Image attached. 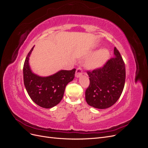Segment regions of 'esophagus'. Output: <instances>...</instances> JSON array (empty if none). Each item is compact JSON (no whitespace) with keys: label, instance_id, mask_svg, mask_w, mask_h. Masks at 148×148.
<instances>
[{"label":"esophagus","instance_id":"1","mask_svg":"<svg viewBox=\"0 0 148 148\" xmlns=\"http://www.w3.org/2000/svg\"><path fill=\"white\" fill-rule=\"evenodd\" d=\"M82 75H83V70L81 67H78V68L77 69V71H76L75 77L77 78H79L81 77Z\"/></svg>","mask_w":148,"mask_h":148}]
</instances>
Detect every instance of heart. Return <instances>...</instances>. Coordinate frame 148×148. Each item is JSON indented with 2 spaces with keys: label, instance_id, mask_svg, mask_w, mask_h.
<instances>
[{
  "label": "heart",
  "instance_id": "b5f03b06",
  "mask_svg": "<svg viewBox=\"0 0 148 148\" xmlns=\"http://www.w3.org/2000/svg\"><path fill=\"white\" fill-rule=\"evenodd\" d=\"M109 57V52L107 49H98L89 58L86 65L89 68L97 69L104 65Z\"/></svg>",
  "mask_w": 148,
  "mask_h": 148
}]
</instances>
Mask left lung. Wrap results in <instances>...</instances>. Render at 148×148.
I'll return each mask as SVG.
<instances>
[{
	"mask_svg": "<svg viewBox=\"0 0 148 148\" xmlns=\"http://www.w3.org/2000/svg\"><path fill=\"white\" fill-rule=\"evenodd\" d=\"M114 57L100 69L88 71L89 87L85 92L88 104L104 109L113 106L122 95L125 82V65L119 51L114 47Z\"/></svg>",
	"mask_w": 148,
	"mask_h": 148,
	"instance_id": "left-lung-1",
	"label": "left lung"
}]
</instances>
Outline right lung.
Returning <instances> with one entry per match:
<instances>
[{"label":"right lung","mask_w":148,"mask_h":148,"mask_svg":"<svg viewBox=\"0 0 148 148\" xmlns=\"http://www.w3.org/2000/svg\"><path fill=\"white\" fill-rule=\"evenodd\" d=\"M34 46L26 57L23 65L24 84L28 95L39 106L49 109L57 105L64 96L65 87L75 77L76 69L61 70L48 77H41L31 70L29 60Z\"/></svg>","instance_id":"add662e5"}]
</instances>
